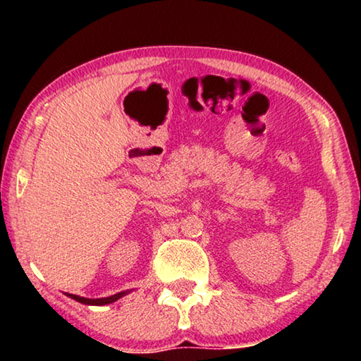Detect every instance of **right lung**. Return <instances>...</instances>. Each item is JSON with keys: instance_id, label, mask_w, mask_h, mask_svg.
Here are the masks:
<instances>
[{"instance_id": "1", "label": "right lung", "mask_w": 361, "mask_h": 361, "mask_svg": "<svg viewBox=\"0 0 361 361\" xmlns=\"http://www.w3.org/2000/svg\"><path fill=\"white\" fill-rule=\"evenodd\" d=\"M127 293H130L129 290L127 291H121V293H116L113 296H108V298H99V299H89V298H82V296H78V295H66L70 296L71 299H75V301L81 302V304H87V305H105V304H111L114 301H118L119 298L126 296Z\"/></svg>"}]
</instances>
